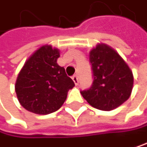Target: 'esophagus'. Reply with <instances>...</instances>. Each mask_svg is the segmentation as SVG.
Returning a JSON list of instances; mask_svg holds the SVG:
<instances>
[{
	"instance_id": "obj_1",
	"label": "esophagus",
	"mask_w": 147,
	"mask_h": 147,
	"mask_svg": "<svg viewBox=\"0 0 147 147\" xmlns=\"http://www.w3.org/2000/svg\"><path fill=\"white\" fill-rule=\"evenodd\" d=\"M72 80L74 81L75 85H78V76H77V75L72 76Z\"/></svg>"
}]
</instances>
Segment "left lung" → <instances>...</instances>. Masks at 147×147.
<instances>
[{
  "mask_svg": "<svg viewBox=\"0 0 147 147\" xmlns=\"http://www.w3.org/2000/svg\"><path fill=\"white\" fill-rule=\"evenodd\" d=\"M94 81L89 89L80 91L91 106L111 111L129 98L133 88L132 71L119 53L99 44L89 53Z\"/></svg>",
  "mask_w": 147,
  "mask_h": 147,
  "instance_id": "obj_1",
  "label": "left lung"
}]
</instances>
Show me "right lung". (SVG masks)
<instances>
[{
  "label": "right lung",
  "instance_id": "1",
  "mask_svg": "<svg viewBox=\"0 0 147 147\" xmlns=\"http://www.w3.org/2000/svg\"><path fill=\"white\" fill-rule=\"evenodd\" d=\"M60 52L44 45L24 64L17 78L15 91L21 105L33 113L45 115L59 110L75 86L63 67L57 63Z\"/></svg>",
  "mask_w": 147,
  "mask_h": 147
}]
</instances>
